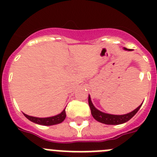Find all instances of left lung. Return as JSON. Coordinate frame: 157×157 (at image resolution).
Segmentation results:
<instances>
[{"label":"left lung","mask_w":157,"mask_h":157,"mask_svg":"<svg viewBox=\"0 0 157 157\" xmlns=\"http://www.w3.org/2000/svg\"><path fill=\"white\" fill-rule=\"evenodd\" d=\"M125 50L130 51V49L127 48H124ZM89 101V105H90V108L91 110V114H92L93 117L97 121L100 122V123H105V124H108V125H119V124H122V123H124L126 122L129 121V120L134 116V115L138 112V111L139 110L141 106L142 105L141 104V105L137 108L136 109H134V111H132L130 113H127L125 115H111V114H107L105 112H102L101 111H99L98 109H97L93 105L92 101H91L90 96L89 95L88 98Z\"/></svg>","instance_id":"left-lung-1"}]
</instances>
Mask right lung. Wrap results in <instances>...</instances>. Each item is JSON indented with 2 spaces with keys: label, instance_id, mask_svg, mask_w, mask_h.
<instances>
[{
  "label": "right lung",
  "instance_id": "obj_1",
  "mask_svg": "<svg viewBox=\"0 0 157 157\" xmlns=\"http://www.w3.org/2000/svg\"><path fill=\"white\" fill-rule=\"evenodd\" d=\"M24 116L30 120L33 123H35L37 124H40V125L44 126H52L55 125V124H58L60 123L65 120L66 118V112L65 109L63 112L59 115H56L55 116H52V117H47V118H37L34 117V116H30L27 114H24Z\"/></svg>",
  "mask_w": 157,
  "mask_h": 157
}]
</instances>
